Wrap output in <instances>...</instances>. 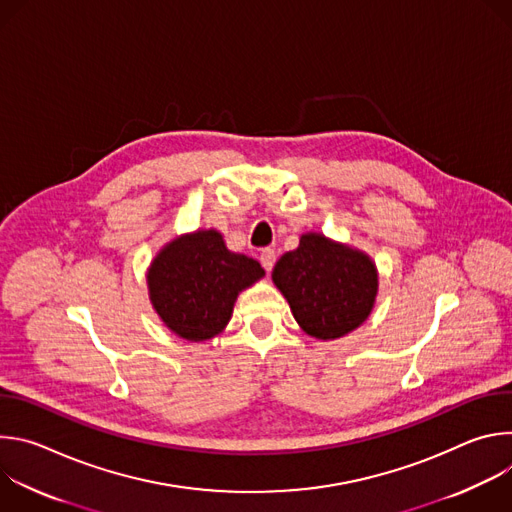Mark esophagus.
<instances>
[{"label":"esophagus","instance_id":"esophagus-1","mask_svg":"<svg viewBox=\"0 0 512 512\" xmlns=\"http://www.w3.org/2000/svg\"><path fill=\"white\" fill-rule=\"evenodd\" d=\"M259 261H261L265 271H271L273 265H275V251L273 249H263L261 255H259Z\"/></svg>","mask_w":512,"mask_h":512}]
</instances>
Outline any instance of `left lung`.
<instances>
[{
  "label": "left lung",
  "mask_w": 512,
  "mask_h": 512,
  "mask_svg": "<svg viewBox=\"0 0 512 512\" xmlns=\"http://www.w3.org/2000/svg\"><path fill=\"white\" fill-rule=\"evenodd\" d=\"M377 269L358 251L308 233L273 267V281L306 334L330 340L358 328L377 298Z\"/></svg>",
  "instance_id": "obj_1"
}]
</instances>
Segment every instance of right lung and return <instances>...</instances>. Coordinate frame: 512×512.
I'll return each mask as SVG.
<instances>
[{"mask_svg": "<svg viewBox=\"0 0 512 512\" xmlns=\"http://www.w3.org/2000/svg\"><path fill=\"white\" fill-rule=\"evenodd\" d=\"M263 275L255 259L231 253L216 231H198L162 249L150 267L148 285L166 326L200 342L229 324L239 291Z\"/></svg>", "mask_w": 512, "mask_h": 512, "instance_id": "add662e5", "label": "right lung"}]
</instances>
